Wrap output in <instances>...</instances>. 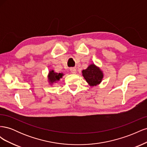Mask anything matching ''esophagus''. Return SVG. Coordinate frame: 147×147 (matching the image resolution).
Segmentation results:
<instances>
[{
	"label": "esophagus",
	"mask_w": 147,
	"mask_h": 147,
	"mask_svg": "<svg viewBox=\"0 0 147 147\" xmlns=\"http://www.w3.org/2000/svg\"><path fill=\"white\" fill-rule=\"evenodd\" d=\"M70 70L71 73H72V74H75L77 72V70L75 67H70Z\"/></svg>",
	"instance_id": "obj_1"
}]
</instances>
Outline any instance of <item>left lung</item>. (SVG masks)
Here are the masks:
<instances>
[{
    "instance_id": "8db88e82",
    "label": "left lung",
    "mask_w": 147,
    "mask_h": 147,
    "mask_svg": "<svg viewBox=\"0 0 147 147\" xmlns=\"http://www.w3.org/2000/svg\"><path fill=\"white\" fill-rule=\"evenodd\" d=\"M83 76L91 86H96L99 84L103 78L102 71L94 64H91L88 67L82 71Z\"/></svg>"
}]
</instances>
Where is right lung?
<instances>
[{"instance_id": "obj_1", "label": "right lung", "mask_w": 147, "mask_h": 147, "mask_svg": "<svg viewBox=\"0 0 147 147\" xmlns=\"http://www.w3.org/2000/svg\"><path fill=\"white\" fill-rule=\"evenodd\" d=\"M63 75V74L55 73V72H54V71L52 70V71H50V74H49L48 78H49V80H50V82L51 83H53V82H55L56 81H58L60 79V78H62Z\"/></svg>"}]
</instances>
